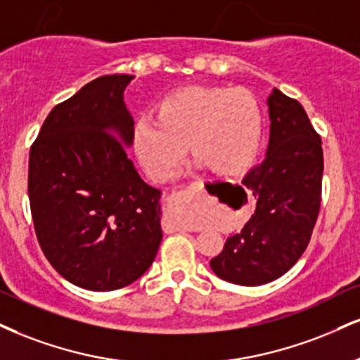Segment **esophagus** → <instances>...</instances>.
I'll use <instances>...</instances> for the list:
<instances>
[{
  "instance_id": "34e87169",
  "label": "esophagus",
  "mask_w": 360,
  "mask_h": 360,
  "mask_svg": "<svg viewBox=\"0 0 360 360\" xmlns=\"http://www.w3.org/2000/svg\"><path fill=\"white\" fill-rule=\"evenodd\" d=\"M196 189H188V191H176L167 196V207L164 214V229L167 233L174 231H196L199 229L196 224L189 223L188 207L191 205Z\"/></svg>"
}]
</instances>
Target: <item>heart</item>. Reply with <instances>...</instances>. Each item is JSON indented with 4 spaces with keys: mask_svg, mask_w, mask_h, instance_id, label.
<instances>
[{
    "mask_svg": "<svg viewBox=\"0 0 360 360\" xmlns=\"http://www.w3.org/2000/svg\"><path fill=\"white\" fill-rule=\"evenodd\" d=\"M259 134L262 117L248 90L194 85L167 95L155 120H139L134 144L147 174L164 183L183 161L186 146L211 171H241L257 154Z\"/></svg>",
    "mask_w": 360,
    "mask_h": 360,
    "instance_id": "obj_1",
    "label": "heart"
}]
</instances>
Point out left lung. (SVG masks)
Returning <instances> with one entry per match:
<instances>
[{"instance_id": "left-lung-1", "label": "left lung", "mask_w": 360, "mask_h": 360, "mask_svg": "<svg viewBox=\"0 0 360 360\" xmlns=\"http://www.w3.org/2000/svg\"><path fill=\"white\" fill-rule=\"evenodd\" d=\"M268 112L266 155L243 177L257 210L210 262L219 278L246 287L274 281L295 265L309 246L322 201V139L302 103L274 89Z\"/></svg>"}]
</instances>
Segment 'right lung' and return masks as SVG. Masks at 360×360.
<instances>
[{
    "label": "right lung",
    "instance_id": "obj_1",
    "mask_svg": "<svg viewBox=\"0 0 360 360\" xmlns=\"http://www.w3.org/2000/svg\"><path fill=\"white\" fill-rule=\"evenodd\" d=\"M132 75H103L55 105L30 149L34 233L50 265L77 287L107 292L153 265L161 191L137 174L124 103Z\"/></svg>",
    "mask_w": 360,
    "mask_h": 360
}]
</instances>
